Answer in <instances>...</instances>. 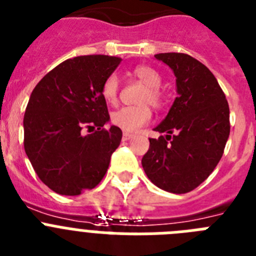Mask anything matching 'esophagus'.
Listing matches in <instances>:
<instances>
[{
	"label": "esophagus",
	"instance_id": "obj_1",
	"mask_svg": "<svg viewBox=\"0 0 256 256\" xmlns=\"http://www.w3.org/2000/svg\"><path fill=\"white\" fill-rule=\"evenodd\" d=\"M132 138H134V134H130V132H124V135H122L124 140H130Z\"/></svg>",
	"mask_w": 256,
	"mask_h": 256
}]
</instances>
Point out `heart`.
<instances>
[{
    "label": "heart",
    "instance_id": "b5f03b06",
    "mask_svg": "<svg viewBox=\"0 0 256 256\" xmlns=\"http://www.w3.org/2000/svg\"><path fill=\"white\" fill-rule=\"evenodd\" d=\"M134 76L146 86V91L142 98V103L150 104L154 108H161L165 103V96L160 90V85L162 82L161 74L152 66H139L134 70ZM118 77L116 74L106 77L102 86V95L104 100L110 104L116 103L118 96ZM150 117H152V112L148 106H124L121 110L113 112L110 120L113 125L122 128L126 132H134L139 130L142 126L146 125L150 121Z\"/></svg>",
    "mask_w": 256,
    "mask_h": 256
}]
</instances>
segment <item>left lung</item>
<instances>
[{"mask_svg":"<svg viewBox=\"0 0 256 256\" xmlns=\"http://www.w3.org/2000/svg\"><path fill=\"white\" fill-rule=\"evenodd\" d=\"M156 59L170 66L176 92L165 120L142 158L146 176L166 192L188 193L208 179L220 161L230 136V106L208 66L190 55L164 52Z\"/></svg>","mask_w":256,"mask_h":256,"instance_id":"1","label":"left lung"}]
</instances>
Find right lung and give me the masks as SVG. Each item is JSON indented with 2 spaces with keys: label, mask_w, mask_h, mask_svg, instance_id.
I'll return each mask as SVG.
<instances>
[{
  "label": "right lung",
  "mask_w": 256,
  "mask_h": 256,
  "mask_svg": "<svg viewBox=\"0 0 256 256\" xmlns=\"http://www.w3.org/2000/svg\"><path fill=\"white\" fill-rule=\"evenodd\" d=\"M121 58L84 55L63 62L33 88L24 114V150L51 190L78 196L100 183L121 143L110 121L102 86ZM85 128L97 130L84 134Z\"/></svg>",
  "instance_id": "1"
}]
</instances>
